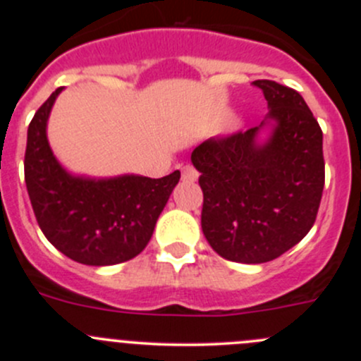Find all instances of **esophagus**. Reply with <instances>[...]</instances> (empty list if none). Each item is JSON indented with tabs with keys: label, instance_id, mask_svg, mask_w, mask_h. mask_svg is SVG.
Instances as JSON below:
<instances>
[{
	"label": "esophagus",
	"instance_id": "obj_1",
	"mask_svg": "<svg viewBox=\"0 0 361 361\" xmlns=\"http://www.w3.org/2000/svg\"><path fill=\"white\" fill-rule=\"evenodd\" d=\"M197 176H199L197 169H195L194 166H190V164L181 167V180L183 181H195L197 180Z\"/></svg>",
	"mask_w": 361,
	"mask_h": 361
}]
</instances>
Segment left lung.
<instances>
[{
    "label": "left lung",
    "mask_w": 361,
    "mask_h": 361,
    "mask_svg": "<svg viewBox=\"0 0 361 361\" xmlns=\"http://www.w3.org/2000/svg\"><path fill=\"white\" fill-rule=\"evenodd\" d=\"M253 85L264 92L267 118L192 152L201 173L204 235L220 257L241 264L271 262L300 243L325 185L322 127L300 94L272 80ZM267 123L271 136L258 144Z\"/></svg>",
    "instance_id": "8db88e82"
}]
</instances>
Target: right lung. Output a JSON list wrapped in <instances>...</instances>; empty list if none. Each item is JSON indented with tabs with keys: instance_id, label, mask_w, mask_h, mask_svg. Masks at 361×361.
<instances>
[{
	"instance_id": "right-lung-1",
	"label": "right lung",
	"mask_w": 361,
	"mask_h": 361,
	"mask_svg": "<svg viewBox=\"0 0 361 361\" xmlns=\"http://www.w3.org/2000/svg\"><path fill=\"white\" fill-rule=\"evenodd\" d=\"M63 87L39 106L27 127L24 176L32 211L45 238L71 260L115 265L147 248L180 171L154 178L73 176L54 155L47 122Z\"/></svg>"
}]
</instances>
